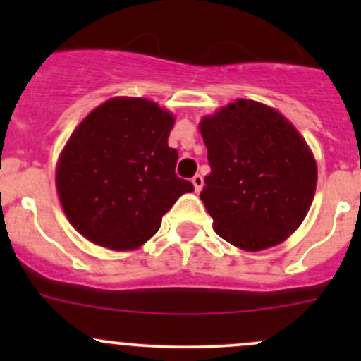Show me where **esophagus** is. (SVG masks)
Instances as JSON below:
<instances>
[{"label": "esophagus", "instance_id": "obj_1", "mask_svg": "<svg viewBox=\"0 0 361 361\" xmlns=\"http://www.w3.org/2000/svg\"><path fill=\"white\" fill-rule=\"evenodd\" d=\"M192 183H194L195 192H201V188H202V185H204V178L201 176V174H195V176L192 178Z\"/></svg>", "mask_w": 361, "mask_h": 361}]
</instances>
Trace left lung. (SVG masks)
<instances>
[{
  "instance_id": "obj_1",
  "label": "left lung",
  "mask_w": 361,
  "mask_h": 361,
  "mask_svg": "<svg viewBox=\"0 0 361 361\" xmlns=\"http://www.w3.org/2000/svg\"><path fill=\"white\" fill-rule=\"evenodd\" d=\"M211 173L201 201L231 245L260 251L302 224L316 190V162L278 111L239 99L201 120Z\"/></svg>"
}]
</instances>
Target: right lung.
<instances>
[{"mask_svg":"<svg viewBox=\"0 0 361 361\" xmlns=\"http://www.w3.org/2000/svg\"><path fill=\"white\" fill-rule=\"evenodd\" d=\"M174 118L140 97H115L83 118L57 164V192L73 227L111 250H134L159 231L178 197L194 192L174 173Z\"/></svg>","mask_w":361,"mask_h":361,"instance_id":"add662e5","label":"right lung"}]
</instances>
